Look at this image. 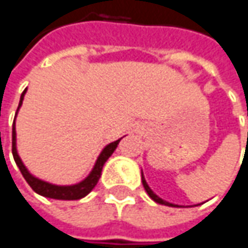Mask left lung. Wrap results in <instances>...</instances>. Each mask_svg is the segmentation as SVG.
<instances>
[{"instance_id": "1", "label": "left lung", "mask_w": 248, "mask_h": 248, "mask_svg": "<svg viewBox=\"0 0 248 248\" xmlns=\"http://www.w3.org/2000/svg\"><path fill=\"white\" fill-rule=\"evenodd\" d=\"M142 184H143V188H145V191L148 192V195L155 201V202H158V204H162V205H168V207H176V205H173L171 202H167V201H164L162 198H159L156 194H154V191L149 188V185L146 184V181H145V178H143V173H142Z\"/></svg>"}]
</instances>
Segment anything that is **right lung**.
Masks as SVG:
<instances>
[{"instance_id":"right-lung-1","label":"right lung","mask_w":248,"mask_h":248,"mask_svg":"<svg viewBox=\"0 0 248 248\" xmlns=\"http://www.w3.org/2000/svg\"><path fill=\"white\" fill-rule=\"evenodd\" d=\"M27 90V89H25ZM25 90L21 94V99H20V105H18V109L23 103V99H24ZM17 109V112H18ZM121 142L119 140H115L112 143H109L103 151L102 154L99 155L97 161H96V165L94 168L92 170V172L89 173V176L86 179H83L81 182L76 184V185H69V186H59V185H53V184H48L46 181H41L35 176H32L31 173L27 171V168L24 167V164L21 162L18 154H17V148H16V119H14V124H13V156H14V161L17 164V167L20 168V171L23 173L24 179L28 182V185L40 195L43 197H47V198H53V200H80L83 197H86L97 184L100 175H102V168L105 165V162L109 159V156L113 154V151L116 149L118 143Z\"/></svg>"}]
</instances>
